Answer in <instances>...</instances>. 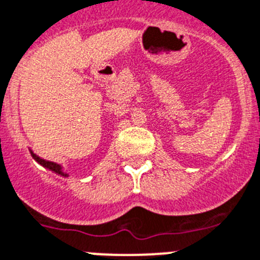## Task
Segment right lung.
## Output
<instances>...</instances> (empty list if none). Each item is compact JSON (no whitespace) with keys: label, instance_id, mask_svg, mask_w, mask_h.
Instances as JSON below:
<instances>
[{"label":"right lung","instance_id":"right-lung-1","mask_svg":"<svg viewBox=\"0 0 260 260\" xmlns=\"http://www.w3.org/2000/svg\"><path fill=\"white\" fill-rule=\"evenodd\" d=\"M30 153H31L32 158H34V160L37 161L39 165H42L43 168L48 169V170L53 171V173H55L57 175H59V176H63V178H69V176H70L69 174L63 171V168L59 165V164H55V162H52V161H47V160H44V158H40L39 156L35 155L32 151H30Z\"/></svg>","mask_w":260,"mask_h":260}]
</instances>
